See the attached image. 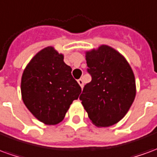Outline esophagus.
<instances>
[{"label": "esophagus", "instance_id": "1", "mask_svg": "<svg viewBox=\"0 0 157 157\" xmlns=\"http://www.w3.org/2000/svg\"><path fill=\"white\" fill-rule=\"evenodd\" d=\"M77 82L79 83V85L81 86V87H83V85H84V82H83V80L82 79H79V80H77Z\"/></svg>", "mask_w": 157, "mask_h": 157}]
</instances>
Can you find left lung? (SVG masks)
<instances>
[{"instance_id": "1", "label": "left lung", "mask_w": 157, "mask_h": 157, "mask_svg": "<svg viewBox=\"0 0 157 157\" xmlns=\"http://www.w3.org/2000/svg\"><path fill=\"white\" fill-rule=\"evenodd\" d=\"M92 81L80 100L97 127H109L124 118L136 95L134 72L123 55L109 45L86 51Z\"/></svg>"}]
</instances>
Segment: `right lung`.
Wrapping results in <instances>:
<instances>
[{"label":"right lung","mask_w":157,"mask_h":157,"mask_svg":"<svg viewBox=\"0 0 157 157\" xmlns=\"http://www.w3.org/2000/svg\"><path fill=\"white\" fill-rule=\"evenodd\" d=\"M71 71L64 62V55L52 46L38 52L24 69L21 81L22 101L44 124L60 123L82 92Z\"/></svg>","instance_id":"obj_1"}]
</instances>
